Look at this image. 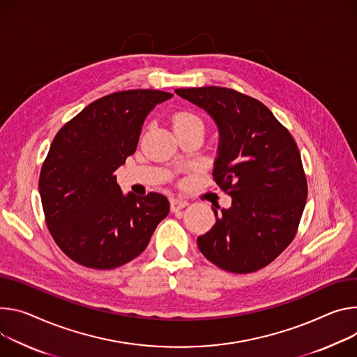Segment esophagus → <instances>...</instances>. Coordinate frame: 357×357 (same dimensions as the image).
<instances>
[{
    "label": "esophagus",
    "mask_w": 357,
    "mask_h": 357,
    "mask_svg": "<svg viewBox=\"0 0 357 357\" xmlns=\"http://www.w3.org/2000/svg\"><path fill=\"white\" fill-rule=\"evenodd\" d=\"M185 206H188V202L181 201V199H176V198H172V199H171V211H172V212H178V211L183 209Z\"/></svg>",
    "instance_id": "obj_1"
}]
</instances>
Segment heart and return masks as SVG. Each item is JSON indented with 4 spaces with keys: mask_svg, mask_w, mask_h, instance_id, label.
Wrapping results in <instances>:
<instances>
[{
    "mask_svg": "<svg viewBox=\"0 0 357 357\" xmlns=\"http://www.w3.org/2000/svg\"><path fill=\"white\" fill-rule=\"evenodd\" d=\"M195 125L204 128V123H202L201 118L197 116L195 114H192V112L182 111V112H178L174 116V128H175V131H176V129H183V128L195 126Z\"/></svg>",
    "mask_w": 357,
    "mask_h": 357,
    "instance_id": "obj_1",
    "label": "heart"
}]
</instances>
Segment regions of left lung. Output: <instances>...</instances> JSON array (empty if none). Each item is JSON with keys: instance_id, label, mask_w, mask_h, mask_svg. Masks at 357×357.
<instances>
[{"instance_id": "8db88e82", "label": "left lung", "mask_w": 357, "mask_h": 357, "mask_svg": "<svg viewBox=\"0 0 357 357\" xmlns=\"http://www.w3.org/2000/svg\"><path fill=\"white\" fill-rule=\"evenodd\" d=\"M175 92L213 119L219 142L212 175L232 198L228 209L212 208L216 222L198 238L199 250L232 273L265 268L295 238L306 205L296 142L262 102L238 91L202 86Z\"/></svg>"}]
</instances>
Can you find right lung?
Returning a JSON list of instances; mask_svg holds the SVG:
<instances>
[{"instance_id":"add662e5","label":"right lung","mask_w":357,"mask_h":357,"mask_svg":"<svg viewBox=\"0 0 357 357\" xmlns=\"http://www.w3.org/2000/svg\"><path fill=\"white\" fill-rule=\"evenodd\" d=\"M155 89L114 92L85 107L55 135L40 175L48 229L74 262L114 269L141 255L169 202L122 193L115 171L137 151L149 112L172 98Z\"/></svg>"}]
</instances>
